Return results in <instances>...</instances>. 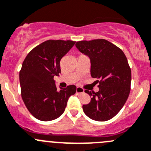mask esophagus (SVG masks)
I'll list each match as a JSON object with an SVG mask.
<instances>
[{
	"instance_id": "1",
	"label": "esophagus",
	"mask_w": 151,
	"mask_h": 151,
	"mask_svg": "<svg viewBox=\"0 0 151 151\" xmlns=\"http://www.w3.org/2000/svg\"><path fill=\"white\" fill-rule=\"evenodd\" d=\"M76 92L77 93H84V89H83L80 87H77V89H76Z\"/></svg>"
}]
</instances>
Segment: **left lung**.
<instances>
[{
    "label": "left lung",
    "mask_w": 151,
    "mask_h": 151,
    "mask_svg": "<svg viewBox=\"0 0 151 151\" xmlns=\"http://www.w3.org/2000/svg\"><path fill=\"white\" fill-rule=\"evenodd\" d=\"M75 46L90 59L91 76L99 80V91H85L91 98L83 105V111L93 120H109L119 112L129 96L131 71L128 60L119 48L104 39L78 41Z\"/></svg>",
    "instance_id": "1"
}]
</instances>
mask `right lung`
<instances>
[{"label":"right lung","mask_w":151,"mask_h":151,"mask_svg":"<svg viewBox=\"0 0 151 151\" xmlns=\"http://www.w3.org/2000/svg\"><path fill=\"white\" fill-rule=\"evenodd\" d=\"M72 40H52L34 48L25 58L19 78L25 105L36 119L51 121L63 114L68 98L76 93L74 85L57 88L55 76L61 73L60 60L73 47Z\"/></svg>","instance_id":"obj_1"}]
</instances>
